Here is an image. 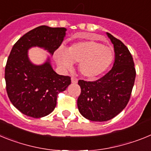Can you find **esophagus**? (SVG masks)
<instances>
[{"instance_id": "obj_1", "label": "esophagus", "mask_w": 151, "mask_h": 151, "mask_svg": "<svg viewBox=\"0 0 151 151\" xmlns=\"http://www.w3.org/2000/svg\"><path fill=\"white\" fill-rule=\"evenodd\" d=\"M71 81H72V83L73 84H76L77 82H78V79H77L76 78H75V77H72Z\"/></svg>"}]
</instances>
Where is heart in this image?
Wrapping results in <instances>:
<instances>
[{
  "instance_id": "1",
  "label": "heart",
  "mask_w": 151,
  "mask_h": 151,
  "mask_svg": "<svg viewBox=\"0 0 151 151\" xmlns=\"http://www.w3.org/2000/svg\"><path fill=\"white\" fill-rule=\"evenodd\" d=\"M114 58L111 47L94 40L79 41L69 47L66 52L59 50L57 60L63 69L73 67V62H79L78 69L84 76L89 78L99 76L110 67Z\"/></svg>"
}]
</instances>
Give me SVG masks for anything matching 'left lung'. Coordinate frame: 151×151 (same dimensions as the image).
I'll list each match as a JSON object with an SVG mask.
<instances>
[{
  "mask_svg": "<svg viewBox=\"0 0 151 151\" xmlns=\"http://www.w3.org/2000/svg\"><path fill=\"white\" fill-rule=\"evenodd\" d=\"M115 51V62L106 75L94 82L78 80L81 94L78 111L91 121L104 122L114 118L129 103L136 71L132 56L120 40L106 33Z\"/></svg>",
  "mask_w": 151,
  "mask_h": 151,
  "instance_id": "obj_1",
  "label": "left lung"
}]
</instances>
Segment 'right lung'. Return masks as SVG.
<instances>
[{"label": "right lung", "mask_w": 151, "mask_h": 151, "mask_svg": "<svg viewBox=\"0 0 151 151\" xmlns=\"http://www.w3.org/2000/svg\"><path fill=\"white\" fill-rule=\"evenodd\" d=\"M65 28L41 26L24 35L13 45L5 66L8 97L22 113L33 118L50 114L57 105V95L71 84L68 76L58 75L47 60L41 66L29 61L28 50L38 46L54 54L63 41Z\"/></svg>", "instance_id": "add662e5"}]
</instances>
